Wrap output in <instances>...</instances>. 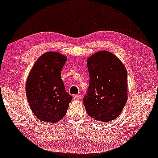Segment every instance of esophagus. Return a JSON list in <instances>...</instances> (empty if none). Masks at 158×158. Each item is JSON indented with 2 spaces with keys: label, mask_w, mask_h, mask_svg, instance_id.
<instances>
[{
  "label": "esophagus",
  "mask_w": 158,
  "mask_h": 158,
  "mask_svg": "<svg viewBox=\"0 0 158 158\" xmlns=\"http://www.w3.org/2000/svg\"><path fill=\"white\" fill-rule=\"evenodd\" d=\"M81 98V96H80V95H75V96H74V97H73V99H74L75 101H77V100H79V99Z\"/></svg>",
  "instance_id": "1"
}]
</instances>
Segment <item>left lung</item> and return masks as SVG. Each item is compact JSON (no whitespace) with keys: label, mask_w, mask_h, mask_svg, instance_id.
<instances>
[{"label":"left lung","mask_w":158,"mask_h":158,"mask_svg":"<svg viewBox=\"0 0 158 158\" xmlns=\"http://www.w3.org/2000/svg\"><path fill=\"white\" fill-rule=\"evenodd\" d=\"M87 66L90 85L84 106L90 117L108 124L119 115L128 98L127 69L116 55L106 50L88 57Z\"/></svg>","instance_id":"1"}]
</instances>
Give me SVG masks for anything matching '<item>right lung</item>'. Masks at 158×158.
Segmentation results:
<instances>
[{
  "label": "right lung",
  "instance_id": "1",
  "mask_svg": "<svg viewBox=\"0 0 158 158\" xmlns=\"http://www.w3.org/2000/svg\"><path fill=\"white\" fill-rule=\"evenodd\" d=\"M67 57L47 52L39 57L26 83V95L33 114L42 122L56 123L65 116L73 96L65 91L61 71Z\"/></svg>",
  "mask_w": 158,
  "mask_h": 158
}]
</instances>
